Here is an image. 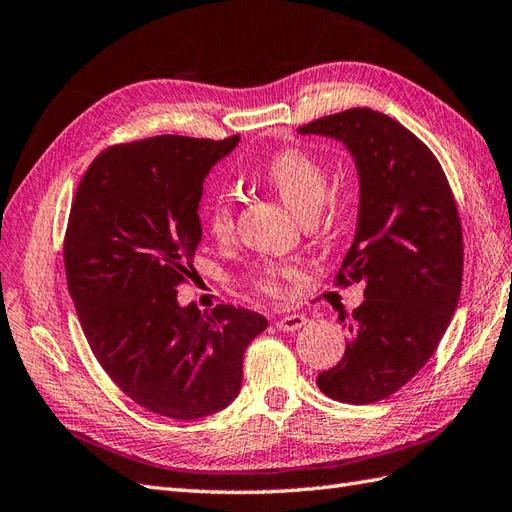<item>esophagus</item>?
Returning <instances> with one entry per match:
<instances>
[{
  "mask_svg": "<svg viewBox=\"0 0 512 512\" xmlns=\"http://www.w3.org/2000/svg\"><path fill=\"white\" fill-rule=\"evenodd\" d=\"M308 319L304 315H284L276 321V326L282 330V332H295L302 326H306Z\"/></svg>",
  "mask_w": 512,
  "mask_h": 512,
  "instance_id": "1",
  "label": "esophagus"
}]
</instances>
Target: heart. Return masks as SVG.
Here are the masks:
<instances>
[{"label":"heart","mask_w":512,"mask_h":512,"mask_svg":"<svg viewBox=\"0 0 512 512\" xmlns=\"http://www.w3.org/2000/svg\"><path fill=\"white\" fill-rule=\"evenodd\" d=\"M263 180L291 210L297 219H315L330 193L326 167L302 149H282L273 154L263 167ZM204 221L210 234L226 241L234 232V199L228 191H215L208 197ZM295 271L289 267L267 265L254 273V286L269 297L284 293V282L293 280Z\"/></svg>","instance_id":"1"}]
</instances>
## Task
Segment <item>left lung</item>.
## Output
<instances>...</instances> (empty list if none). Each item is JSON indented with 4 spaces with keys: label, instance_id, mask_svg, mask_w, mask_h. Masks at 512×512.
<instances>
[{
    "label": "left lung",
    "instance_id": "8db88e82",
    "mask_svg": "<svg viewBox=\"0 0 512 512\" xmlns=\"http://www.w3.org/2000/svg\"><path fill=\"white\" fill-rule=\"evenodd\" d=\"M297 132L341 141L360 180L336 284L365 282V302L345 323L343 358L317 384L345 404L380 402L417 376L450 326L463 284L458 208L428 145L378 110L350 108Z\"/></svg>",
    "mask_w": 512,
    "mask_h": 512
}]
</instances>
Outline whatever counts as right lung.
Segmentation results:
<instances>
[{
  "label": "right lung",
  "instance_id": "obj_1",
  "mask_svg": "<svg viewBox=\"0 0 512 512\" xmlns=\"http://www.w3.org/2000/svg\"><path fill=\"white\" fill-rule=\"evenodd\" d=\"M236 143L162 134L112 145L71 204L65 271L86 341L132 402L169 419L226 408L247 345L267 328L247 308L178 304L202 241L204 178Z\"/></svg>",
  "mask_w": 512,
  "mask_h": 512
}]
</instances>
